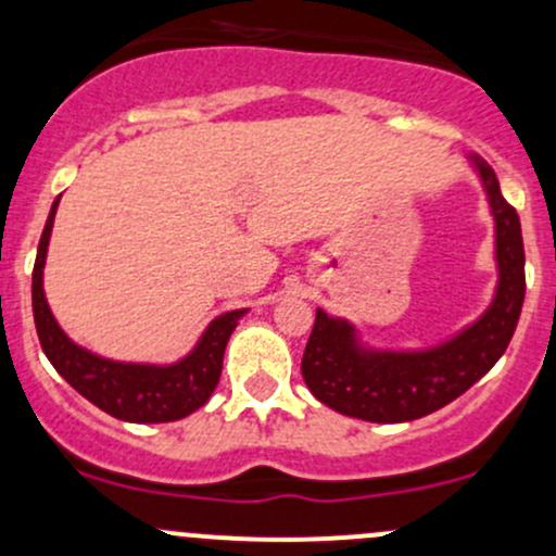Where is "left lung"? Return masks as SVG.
Wrapping results in <instances>:
<instances>
[{
  "label": "left lung",
  "mask_w": 556,
  "mask_h": 556,
  "mask_svg": "<svg viewBox=\"0 0 556 556\" xmlns=\"http://www.w3.org/2000/svg\"><path fill=\"white\" fill-rule=\"evenodd\" d=\"M469 159L495 223L498 286L491 307L447 342L416 352L363 348L355 326L318 309L304 348L302 376L328 408L376 424L421 419L464 395L509 348L525 300L522 230L515 206L501 195L491 164L480 156Z\"/></svg>",
  "instance_id": "left-lung-1"
}]
</instances>
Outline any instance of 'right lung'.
<instances>
[{
    "label": "right lung",
    "instance_id": "right-lung-1",
    "mask_svg": "<svg viewBox=\"0 0 556 556\" xmlns=\"http://www.w3.org/2000/svg\"><path fill=\"white\" fill-rule=\"evenodd\" d=\"M58 201L50 208L41 241L34 262L31 300H34V324L45 355L55 366V371L74 387L89 403L98 405L105 414L122 421L135 424H161L177 421L199 410L212 397L223 374V355L228 348L232 328L247 309H230V313L214 318L204 337L199 339L193 352L172 366H148V363H118L109 357L92 355V352L71 342L58 326L45 289H41V273H45L47 247H50L52 223H55Z\"/></svg>",
    "mask_w": 556,
    "mask_h": 556
}]
</instances>
